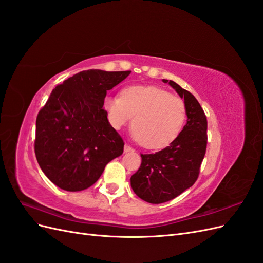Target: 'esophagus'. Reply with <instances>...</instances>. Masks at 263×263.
<instances>
[{
  "label": "esophagus",
  "mask_w": 263,
  "mask_h": 263,
  "mask_svg": "<svg viewBox=\"0 0 263 263\" xmlns=\"http://www.w3.org/2000/svg\"><path fill=\"white\" fill-rule=\"evenodd\" d=\"M135 149L133 148V147H130L129 145H125V147H124V151H125V153H130V151H134Z\"/></svg>",
  "instance_id": "1"
}]
</instances>
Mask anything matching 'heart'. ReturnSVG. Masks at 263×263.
<instances>
[{
  "label": "heart",
  "mask_w": 263,
  "mask_h": 263,
  "mask_svg": "<svg viewBox=\"0 0 263 263\" xmlns=\"http://www.w3.org/2000/svg\"><path fill=\"white\" fill-rule=\"evenodd\" d=\"M104 107L115 128L130 123L134 137L148 149H161L178 138L186 121L182 99L155 86H129L121 97H107Z\"/></svg>",
  "instance_id": "obj_1"
}]
</instances>
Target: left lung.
I'll return each mask as SVG.
<instances>
[{
    "mask_svg": "<svg viewBox=\"0 0 263 263\" xmlns=\"http://www.w3.org/2000/svg\"><path fill=\"white\" fill-rule=\"evenodd\" d=\"M184 98L186 124L172 144L155 154H140L141 164L130 178L138 197L151 204L173 200L198 178L208 146V118L192 93L174 81L164 80Z\"/></svg>",
    "mask_w": 263,
    "mask_h": 263,
    "instance_id": "left-lung-1",
    "label": "left lung"
}]
</instances>
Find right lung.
I'll use <instances>...</instances> for the list:
<instances>
[{
	"mask_svg": "<svg viewBox=\"0 0 263 263\" xmlns=\"http://www.w3.org/2000/svg\"><path fill=\"white\" fill-rule=\"evenodd\" d=\"M130 71H81L58 84L36 118L35 155L53 184L77 192L93 185L124 151L103 107L108 90Z\"/></svg>",
	"mask_w": 263,
	"mask_h": 263,
	"instance_id": "right-lung-1",
	"label": "right lung"
}]
</instances>
